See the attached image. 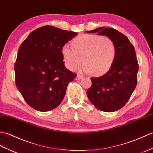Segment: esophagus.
Wrapping results in <instances>:
<instances>
[{"mask_svg":"<svg viewBox=\"0 0 153 153\" xmlns=\"http://www.w3.org/2000/svg\"><path fill=\"white\" fill-rule=\"evenodd\" d=\"M83 77H84V76H83L82 75H77L75 79H76V80H80V79H82Z\"/></svg>","mask_w":153,"mask_h":153,"instance_id":"34e87169","label":"esophagus"}]
</instances>
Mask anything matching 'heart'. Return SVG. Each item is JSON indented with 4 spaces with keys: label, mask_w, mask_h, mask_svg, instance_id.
Returning <instances> with one entry per match:
<instances>
[{
    "label": "heart",
    "mask_w": 153,
    "mask_h": 153,
    "mask_svg": "<svg viewBox=\"0 0 153 153\" xmlns=\"http://www.w3.org/2000/svg\"><path fill=\"white\" fill-rule=\"evenodd\" d=\"M72 44L73 48L67 45L62 48L64 64L70 70L76 69L84 61L82 71L101 75L110 69L116 58V46L108 37L84 34L74 39Z\"/></svg>",
    "instance_id": "heart-1"
}]
</instances>
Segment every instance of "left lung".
Here are the masks:
<instances>
[{
    "label": "left lung",
    "instance_id": "left-lung-1",
    "mask_svg": "<svg viewBox=\"0 0 153 153\" xmlns=\"http://www.w3.org/2000/svg\"><path fill=\"white\" fill-rule=\"evenodd\" d=\"M105 35L115 44L117 55L110 69L103 76L91 78L87 91L90 102L97 109L114 112L123 107L137 85L138 62L134 46L123 33L104 27L86 31Z\"/></svg>",
    "mask_w": 153,
    "mask_h": 153
}]
</instances>
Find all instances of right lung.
<instances>
[{
	"label": "right lung",
	"instance_id": "right-lung-1",
	"mask_svg": "<svg viewBox=\"0 0 153 153\" xmlns=\"http://www.w3.org/2000/svg\"><path fill=\"white\" fill-rule=\"evenodd\" d=\"M77 33L50 25L33 30L22 42L15 63L16 84L30 107L45 112L62 103L76 74L64 65L62 48Z\"/></svg>",
	"mask_w": 153,
	"mask_h": 153
}]
</instances>
